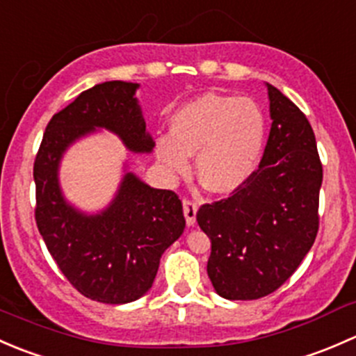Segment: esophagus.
I'll use <instances>...</instances> for the list:
<instances>
[{
  "instance_id": "34e87169",
  "label": "esophagus",
  "mask_w": 356,
  "mask_h": 356,
  "mask_svg": "<svg viewBox=\"0 0 356 356\" xmlns=\"http://www.w3.org/2000/svg\"><path fill=\"white\" fill-rule=\"evenodd\" d=\"M182 207H184V217H186V224L188 225H195L196 222V211H198V204L191 200H184L182 201Z\"/></svg>"
}]
</instances>
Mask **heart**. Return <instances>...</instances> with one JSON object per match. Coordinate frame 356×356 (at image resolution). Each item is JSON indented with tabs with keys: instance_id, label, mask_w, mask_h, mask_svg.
Returning a JSON list of instances; mask_svg holds the SVG:
<instances>
[{
	"instance_id": "b5f03b06",
	"label": "heart",
	"mask_w": 356,
	"mask_h": 356,
	"mask_svg": "<svg viewBox=\"0 0 356 356\" xmlns=\"http://www.w3.org/2000/svg\"><path fill=\"white\" fill-rule=\"evenodd\" d=\"M264 111L238 96L207 92L181 106L170 120V136L156 143V158L168 174H186L189 156L207 191L227 195L250 179L265 145Z\"/></svg>"
}]
</instances>
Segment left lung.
Here are the masks:
<instances>
[{
	"label": "left lung",
	"instance_id": "obj_1",
	"mask_svg": "<svg viewBox=\"0 0 356 356\" xmlns=\"http://www.w3.org/2000/svg\"><path fill=\"white\" fill-rule=\"evenodd\" d=\"M270 134L258 170L227 200L196 213L210 238L207 272L225 300H258L281 288L317 238L322 163L310 122L267 84Z\"/></svg>",
	"mask_w": 356,
	"mask_h": 356
}]
</instances>
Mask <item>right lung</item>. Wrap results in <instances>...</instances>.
Instances as JSON below:
<instances>
[{
	"mask_svg": "<svg viewBox=\"0 0 356 356\" xmlns=\"http://www.w3.org/2000/svg\"><path fill=\"white\" fill-rule=\"evenodd\" d=\"M139 84L108 81L81 92L53 115L34 161L35 224L46 248L72 286L99 303H131L146 294L163 251L184 232L182 203L125 172L105 210L84 213L60 188L63 153L96 129L113 132L132 153H152L136 91Z\"/></svg>",
	"mask_w": 356,
	"mask_h": 356,
	"instance_id": "add662e5",
	"label": "right lung"
}]
</instances>
